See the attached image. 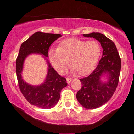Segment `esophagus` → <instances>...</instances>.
Masks as SVG:
<instances>
[{
	"label": "esophagus",
	"mask_w": 134,
	"mask_h": 134,
	"mask_svg": "<svg viewBox=\"0 0 134 134\" xmlns=\"http://www.w3.org/2000/svg\"><path fill=\"white\" fill-rule=\"evenodd\" d=\"M72 78H69V77H68V78H66V81H67V83H71V82L72 81Z\"/></svg>",
	"instance_id": "esophagus-1"
}]
</instances>
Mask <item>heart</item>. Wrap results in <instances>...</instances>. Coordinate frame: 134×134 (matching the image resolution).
<instances>
[{
    "label": "heart",
    "instance_id": "1",
    "mask_svg": "<svg viewBox=\"0 0 134 134\" xmlns=\"http://www.w3.org/2000/svg\"><path fill=\"white\" fill-rule=\"evenodd\" d=\"M101 53L97 41H85L69 38L60 42L58 48H51L49 58L54 68L60 74L71 66V71L83 75L93 69L98 63Z\"/></svg>",
    "mask_w": 134,
    "mask_h": 134
}]
</instances>
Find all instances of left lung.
I'll return each mask as SVG.
<instances>
[{
	"label": "left lung",
	"mask_w": 134,
	"mask_h": 134,
	"mask_svg": "<svg viewBox=\"0 0 134 134\" xmlns=\"http://www.w3.org/2000/svg\"><path fill=\"white\" fill-rule=\"evenodd\" d=\"M83 35L98 40L103 52L93 72L80 79L82 88L77 93L76 98L85 109H96L109 101L116 90L120 77L121 58L114 43L104 35L93 32ZM102 77L106 81L102 80Z\"/></svg>",
	"instance_id": "1"
}]
</instances>
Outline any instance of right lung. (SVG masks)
I'll list each match as a JSON object with an SVG mask.
<instances>
[{
	"mask_svg": "<svg viewBox=\"0 0 134 134\" xmlns=\"http://www.w3.org/2000/svg\"><path fill=\"white\" fill-rule=\"evenodd\" d=\"M61 36L60 34L35 33L22 44L16 59V74L20 90L29 103L40 109L54 107L60 99L61 90L67 86L66 79L54 70L47 58L50 46ZM32 54H41L48 64L47 77L43 83L38 86L30 85L21 77L25 58Z\"/></svg>",
	"mask_w": 134,
	"mask_h": 134,
	"instance_id": "add662e5",
	"label": "right lung"
}]
</instances>
